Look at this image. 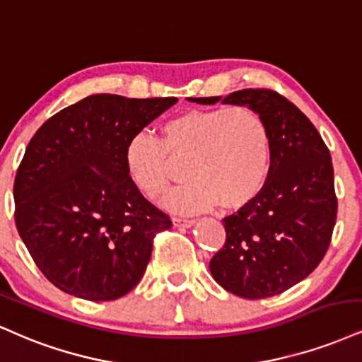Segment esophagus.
<instances>
[{
	"mask_svg": "<svg viewBox=\"0 0 362 362\" xmlns=\"http://www.w3.org/2000/svg\"><path fill=\"white\" fill-rule=\"evenodd\" d=\"M173 223H174V227H185V228H188V227H191V225L194 223V220L182 218V216H174Z\"/></svg>",
	"mask_w": 362,
	"mask_h": 362,
	"instance_id": "1",
	"label": "esophagus"
}]
</instances>
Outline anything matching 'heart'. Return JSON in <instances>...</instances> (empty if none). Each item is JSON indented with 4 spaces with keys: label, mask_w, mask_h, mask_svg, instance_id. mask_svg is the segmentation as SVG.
Instances as JSON below:
<instances>
[{
    "label": "heart",
    "mask_w": 362,
    "mask_h": 362,
    "mask_svg": "<svg viewBox=\"0 0 362 362\" xmlns=\"http://www.w3.org/2000/svg\"><path fill=\"white\" fill-rule=\"evenodd\" d=\"M174 160H186L191 180L165 199L181 214H197L216 202L225 210L247 205L264 188L271 168V134L264 118L247 106L189 110L163 125V140L139 132L125 148L135 185L152 199L168 193Z\"/></svg>",
    "instance_id": "1"
}]
</instances>
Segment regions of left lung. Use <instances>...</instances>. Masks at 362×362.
I'll list each match as a JSON object with an SVG mask.
<instances>
[{
    "instance_id": "8db88e82",
    "label": "left lung",
    "mask_w": 362,
    "mask_h": 362,
    "mask_svg": "<svg viewBox=\"0 0 362 362\" xmlns=\"http://www.w3.org/2000/svg\"><path fill=\"white\" fill-rule=\"evenodd\" d=\"M188 100L247 106L264 118L271 134L264 188L223 218L227 239L210 261L211 276L249 300L290 290L320 264L332 239L337 198L329 148L305 113L271 89Z\"/></svg>"
}]
</instances>
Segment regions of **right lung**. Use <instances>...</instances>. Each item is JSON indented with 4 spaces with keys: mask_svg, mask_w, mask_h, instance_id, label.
<instances>
[{
    "mask_svg": "<svg viewBox=\"0 0 362 362\" xmlns=\"http://www.w3.org/2000/svg\"><path fill=\"white\" fill-rule=\"evenodd\" d=\"M176 101L93 95L50 117L30 140L13 186L15 223L59 290L110 301L142 279L152 240L171 218L132 181L125 148Z\"/></svg>",
    "mask_w": 362,
    "mask_h": 362,
    "instance_id": "1",
    "label": "right lung"
}]
</instances>
